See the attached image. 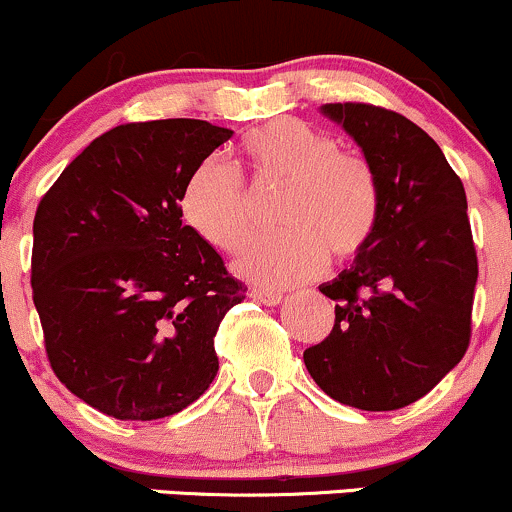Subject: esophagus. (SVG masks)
Instances as JSON below:
<instances>
[{
	"label": "esophagus",
	"mask_w": 512,
	"mask_h": 512,
	"mask_svg": "<svg viewBox=\"0 0 512 512\" xmlns=\"http://www.w3.org/2000/svg\"><path fill=\"white\" fill-rule=\"evenodd\" d=\"M250 298L257 303H264V305H279L284 301V293L279 291H267V289H252L250 291Z\"/></svg>",
	"instance_id": "1"
}]
</instances>
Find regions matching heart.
I'll list each match as a JSON object with an SVG mask.
<instances>
[{
  "mask_svg": "<svg viewBox=\"0 0 512 512\" xmlns=\"http://www.w3.org/2000/svg\"><path fill=\"white\" fill-rule=\"evenodd\" d=\"M240 154L257 185L284 190L276 207L284 231L240 252L233 262L238 276L264 289H286L320 274L327 252L351 260L373 238L378 180L363 158L342 154L330 134L286 117L245 134ZM180 211L187 226L221 252H236L255 228L248 192L221 158L192 170Z\"/></svg>",
  "mask_w": 512,
  "mask_h": 512,
  "instance_id": "b5f03b06",
  "label": "heart"
}]
</instances>
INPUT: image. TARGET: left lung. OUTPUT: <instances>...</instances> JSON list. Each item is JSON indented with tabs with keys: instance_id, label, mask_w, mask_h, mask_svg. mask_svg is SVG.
Listing matches in <instances>:
<instances>
[{
	"instance_id": "obj_1",
	"label": "left lung",
	"mask_w": 512,
	"mask_h": 512,
	"mask_svg": "<svg viewBox=\"0 0 512 512\" xmlns=\"http://www.w3.org/2000/svg\"><path fill=\"white\" fill-rule=\"evenodd\" d=\"M320 113L358 144L380 214L349 269L320 291L337 301L325 342L303 351L325 395L363 411L402 409L431 392L469 346L477 250L462 180L414 122L366 103Z\"/></svg>"
}]
</instances>
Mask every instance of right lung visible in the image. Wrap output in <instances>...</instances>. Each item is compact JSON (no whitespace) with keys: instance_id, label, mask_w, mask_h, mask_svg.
I'll list each match as a JSON object with an SVG mask.
<instances>
[{"instance_id":"obj_1","label":"right lung","mask_w":512,"mask_h":512,"mask_svg":"<svg viewBox=\"0 0 512 512\" xmlns=\"http://www.w3.org/2000/svg\"><path fill=\"white\" fill-rule=\"evenodd\" d=\"M231 137L185 117L120 125L40 199L31 284L50 366L113 419L178 414L216 378V330L248 289L182 223L180 195Z\"/></svg>"}]
</instances>
